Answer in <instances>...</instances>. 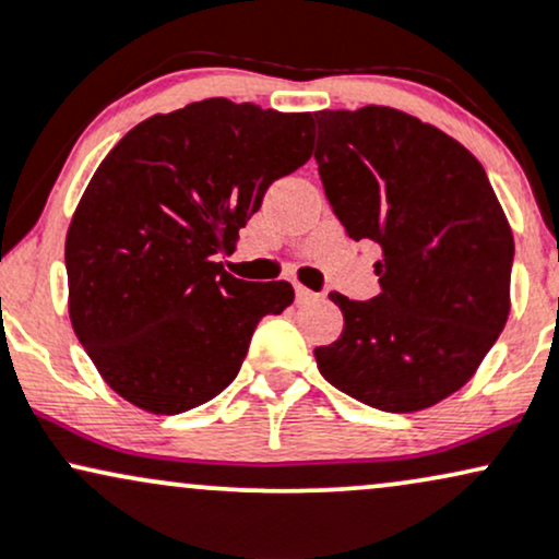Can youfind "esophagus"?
Listing matches in <instances>:
<instances>
[{
  "mask_svg": "<svg viewBox=\"0 0 559 559\" xmlns=\"http://www.w3.org/2000/svg\"><path fill=\"white\" fill-rule=\"evenodd\" d=\"M295 298H298V304H311V300H319L321 295L308 290V287H304V285H298V287H295Z\"/></svg>",
  "mask_w": 559,
  "mask_h": 559,
  "instance_id": "1",
  "label": "esophagus"
}]
</instances>
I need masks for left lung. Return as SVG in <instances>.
<instances>
[{
  "label": "left lung",
  "instance_id": "left-lung-1",
  "mask_svg": "<svg viewBox=\"0 0 559 559\" xmlns=\"http://www.w3.org/2000/svg\"><path fill=\"white\" fill-rule=\"evenodd\" d=\"M326 199L353 240L382 248V293L350 300L313 350L321 377L386 413H416L474 377L510 317L513 229L481 162L392 107L317 111Z\"/></svg>",
  "mask_w": 559,
  "mask_h": 559
}]
</instances>
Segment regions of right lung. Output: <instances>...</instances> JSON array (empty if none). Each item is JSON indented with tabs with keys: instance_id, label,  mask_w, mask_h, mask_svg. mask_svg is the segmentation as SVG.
Returning a JSON list of instances; mask_svg holds the SVG:
<instances>
[{
	"instance_id": "obj_1",
	"label": "right lung",
	"mask_w": 559,
	"mask_h": 559,
	"mask_svg": "<svg viewBox=\"0 0 559 559\" xmlns=\"http://www.w3.org/2000/svg\"><path fill=\"white\" fill-rule=\"evenodd\" d=\"M311 111L203 98L138 122L91 177L64 240L68 311L96 371L135 408L175 416L238 377L290 282H246L235 251L266 188L311 159Z\"/></svg>"
}]
</instances>
